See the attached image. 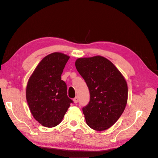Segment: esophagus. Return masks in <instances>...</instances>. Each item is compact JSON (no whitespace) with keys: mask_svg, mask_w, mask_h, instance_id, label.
I'll use <instances>...</instances> for the list:
<instances>
[{"mask_svg":"<svg viewBox=\"0 0 158 158\" xmlns=\"http://www.w3.org/2000/svg\"><path fill=\"white\" fill-rule=\"evenodd\" d=\"M73 102H74V103H77L78 102V97L74 98V99H73Z\"/></svg>","mask_w":158,"mask_h":158,"instance_id":"34e87169","label":"esophagus"}]
</instances>
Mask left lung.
I'll return each mask as SVG.
<instances>
[{
  "instance_id": "1",
  "label": "left lung",
  "mask_w": 158,
  "mask_h": 158,
  "mask_svg": "<svg viewBox=\"0 0 158 158\" xmlns=\"http://www.w3.org/2000/svg\"><path fill=\"white\" fill-rule=\"evenodd\" d=\"M76 68L86 82L90 101L82 111L94 130L109 128L120 118L127 103L128 86L121 72L102 56L78 58Z\"/></svg>"
}]
</instances>
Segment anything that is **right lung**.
<instances>
[{"instance_id": "obj_1", "label": "right lung", "mask_w": 158, "mask_h": 158, "mask_svg": "<svg viewBox=\"0 0 158 158\" xmlns=\"http://www.w3.org/2000/svg\"><path fill=\"white\" fill-rule=\"evenodd\" d=\"M69 58L59 52L47 55L28 80L26 94L28 106L33 118L44 127L58 125L73 103L67 96L66 84L61 80Z\"/></svg>"}]
</instances>
